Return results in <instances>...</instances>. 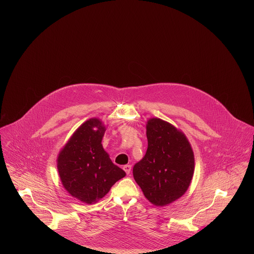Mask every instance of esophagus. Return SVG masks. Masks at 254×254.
<instances>
[{
    "mask_svg": "<svg viewBox=\"0 0 254 254\" xmlns=\"http://www.w3.org/2000/svg\"><path fill=\"white\" fill-rule=\"evenodd\" d=\"M123 169L126 171L127 174H129L130 173V170H131V166L130 165H126L123 167Z\"/></svg>",
    "mask_w": 254,
    "mask_h": 254,
    "instance_id": "1",
    "label": "esophagus"
}]
</instances>
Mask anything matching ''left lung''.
<instances>
[{
    "mask_svg": "<svg viewBox=\"0 0 254 254\" xmlns=\"http://www.w3.org/2000/svg\"><path fill=\"white\" fill-rule=\"evenodd\" d=\"M146 137L147 149L134 165L133 177L151 204L165 206L188 190L193 177V150L180 129L160 118L148 119Z\"/></svg>",
    "mask_w": 254,
    "mask_h": 254,
    "instance_id": "obj_1",
    "label": "left lung"
}]
</instances>
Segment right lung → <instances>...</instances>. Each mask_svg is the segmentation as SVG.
<instances>
[{"label": "right lung", "mask_w": 254, "mask_h": 254, "mask_svg": "<svg viewBox=\"0 0 254 254\" xmlns=\"http://www.w3.org/2000/svg\"><path fill=\"white\" fill-rule=\"evenodd\" d=\"M106 126L98 118L83 123L61 149L57 169L64 190L86 204H94L126 176L104 149Z\"/></svg>", "instance_id": "obj_1"}]
</instances>
